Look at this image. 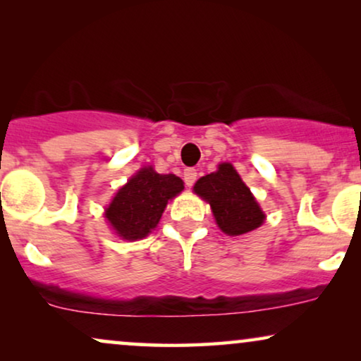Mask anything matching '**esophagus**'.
Masks as SVG:
<instances>
[{
    "mask_svg": "<svg viewBox=\"0 0 361 361\" xmlns=\"http://www.w3.org/2000/svg\"><path fill=\"white\" fill-rule=\"evenodd\" d=\"M197 179V171L195 169H185L184 171V182L187 187L194 185V182Z\"/></svg>",
    "mask_w": 361,
    "mask_h": 361,
    "instance_id": "obj_1",
    "label": "esophagus"
}]
</instances>
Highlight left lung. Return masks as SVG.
<instances>
[{
	"instance_id": "obj_1",
	"label": "left lung",
	"mask_w": 361,
	"mask_h": 361,
	"mask_svg": "<svg viewBox=\"0 0 361 361\" xmlns=\"http://www.w3.org/2000/svg\"><path fill=\"white\" fill-rule=\"evenodd\" d=\"M194 190L209 202L216 225L226 235L248 233L264 221V214L258 202L228 162L220 164L216 172L200 177L195 182Z\"/></svg>"
}]
</instances>
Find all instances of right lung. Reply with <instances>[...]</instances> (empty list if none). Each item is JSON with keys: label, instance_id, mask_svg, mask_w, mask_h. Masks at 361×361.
<instances>
[{"label": "right lung", "instance_id": "right-lung-1", "mask_svg": "<svg viewBox=\"0 0 361 361\" xmlns=\"http://www.w3.org/2000/svg\"><path fill=\"white\" fill-rule=\"evenodd\" d=\"M184 189L174 174H157L145 167L116 192L105 215L116 233L125 240H140L159 224L167 200Z\"/></svg>", "mask_w": 361, "mask_h": 361}]
</instances>
